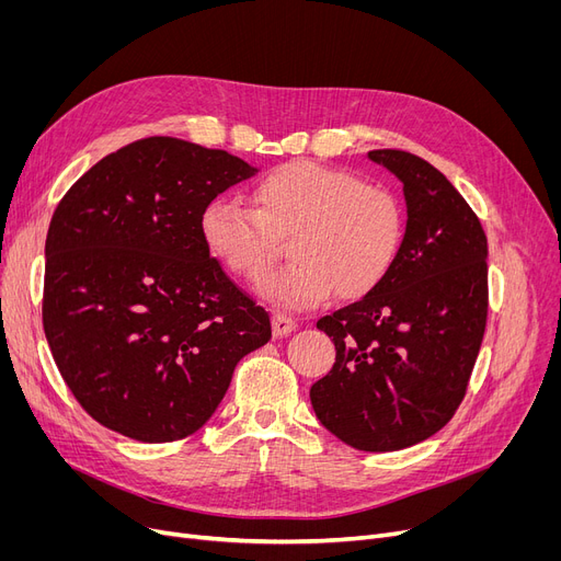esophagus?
<instances>
[{
	"label": "esophagus",
	"instance_id": "esophagus-1",
	"mask_svg": "<svg viewBox=\"0 0 561 561\" xmlns=\"http://www.w3.org/2000/svg\"><path fill=\"white\" fill-rule=\"evenodd\" d=\"M296 328H298V322L293 320L290 316H286L282 311L273 313V334L275 336H286L290 332H296Z\"/></svg>",
	"mask_w": 561,
	"mask_h": 561
}]
</instances>
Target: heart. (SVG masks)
Here are the masks:
<instances>
[{"instance_id":"b5f03b06","label":"heart","mask_w":561,"mask_h":561,"mask_svg":"<svg viewBox=\"0 0 561 561\" xmlns=\"http://www.w3.org/2000/svg\"><path fill=\"white\" fill-rule=\"evenodd\" d=\"M254 204L214 197L199 214L209 252L241 277L259 275L290 233L284 268L256 282L259 296L286 309L316 307L336 288L359 298L391 271L402 243L398 197L379 184L357 182L341 168L290 161L263 174Z\"/></svg>"}]
</instances>
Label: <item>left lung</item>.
Wrapping results in <instances>:
<instances>
[{
    "mask_svg": "<svg viewBox=\"0 0 561 561\" xmlns=\"http://www.w3.org/2000/svg\"><path fill=\"white\" fill-rule=\"evenodd\" d=\"M368 159L400 180L407 227L389 275L316 322L334 341L336 362L309 398L343 444L389 453L436 434L466 393L486 328V236L425 159L402 150Z\"/></svg>",
    "mask_w": 561,
    "mask_h": 561,
    "instance_id": "1",
    "label": "left lung"
}]
</instances>
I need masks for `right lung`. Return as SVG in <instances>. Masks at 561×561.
<instances>
[{
	"mask_svg": "<svg viewBox=\"0 0 561 561\" xmlns=\"http://www.w3.org/2000/svg\"><path fill=\"white\" fill-rule=\"evenodd\" d=\"M259 170L182 138L136 140L66 193L45 241L43 328L79 404L142 444L197 432L271 318L225 275L204 204Z\"/></svg>",
	"mask_w": 561,
	"mask_h": 561,
	"instance_id": "add662e5",
	"label": "right lung"
}]
</instances>
